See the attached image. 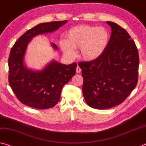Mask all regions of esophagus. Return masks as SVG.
I'll return each mask as SVG.
<instances>
[{
	"label": "esophagus",
	"mask_w": 146,
	"mask_h": 146,
	"mask_svg": "<svg viewBox=\"0 0 146 146\" xmlns=\"http://www.w3.org/2000/svg\"><path fill=\"white\" fill-rule=\"evenodd\" d=\"M81 72V69L80 68L79 66H77V69H76V73H80Z\"/></svg>",
	"instance_id": "obj_1"
}]
</instances>
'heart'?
Segmentation results:
<instances>
[{"instance_id":"1","label":"heart","mask_w":146,"mask_h":146,"mask_svg":"<svg viewBox=\"0 0 146 146\" xmlns=\"http://www.w3.org/2000/svg\"><path fill=\"white\" fill-rule=\"evenodd\" d=\"M109 34L103 27L82 25L73 27L66 34V41H60L62 51L68 56L75 54V49H80L86 60L96 59L104 52L108 45Z\"/></svg>"}]
</instances>
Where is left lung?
<instances>
[{
    "label": "left lung",
    "instance_id": "left-lung-1",
    "mask_svg": "<svg viewBox=\"0 0 146 146\" xmlns=\"http://www.w3.org/2000/svg\"><path fill=\"white\" fill-rule=\"evenodd\" d=\"M106 23L112 33L104 52L93 60L78 62L84 79L83 96L88 105L96 109L123 103L138 78L139 56L135 41L123 28Z\"/></svg>",
    "mask_w": 146,
    "mask_h": 146
}]
</instances>
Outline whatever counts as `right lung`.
<instances>
[{
    "label": "right lung",
    "mask_w": 146,
    "mask_h": 146,
    "mask_svg": "<svg viewBox=\"0 0 146 146\" xmlns=\"http://www.w3.org/2000/svg\"><path fill=\"white\" fill-rule=\"evenodd\" d=\"M68 21L41 23L27 31L11 48L8 58V80L11 90L21 103L30 107L47 109L54 106L60 99L64 86L75 75L77 64H60L52 61L43 70L26 68L24 56L28 43L38 34L54 32ZM57 49V46L52 43Z\"/></svg>",
    "instance_id": "add662e5"
}]
</instances>
